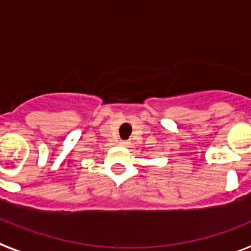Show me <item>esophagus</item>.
Segmentation results:
<instances>
[{
	"label": "esophagus",
	"instance_id": "1",
	"mask_svg": "<svg viewBox=\"0 0 251 251\" xmlns=\"http://www.w3.org/2000/svg\"><path fill=\"white\" fill-rule=\"evenodd\" d=\"M119 145L123 146V147H128V145H129V142H128V141H121V142H119Z\"/></svg>",
	"mask_w": 251,
	"mask_h": 251
}]
</instances>
